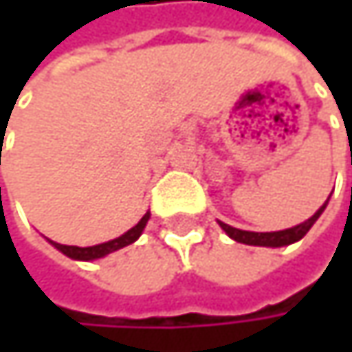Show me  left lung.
<instances>
[{"instance_id": "left-lung-1", "label": "left lung", "mask_w": 352, "mask_h": 352, "mask_svg": "<svg viewBox=\"0 0 352 352\" xmlns=\"http://www.w3.org/2000/svg\"><path fill=\"white\" fill-rule=\"evenodd\" d=\"M328 199H330V197H328ZM328 199L324 201V206H320V210H318L312 218H308L306 222H302V224H298V226H294V228H287V230H277V232H248V230H241V228H232V226H228V224H224V222H218V224L222 226V230H224L232 241L243 243V245L273 246V248L294 245V243H298L300 239H304V236L308 234V230L314 226V222L320 218V214L324 212Z\"/></svg>"}]
</instances>
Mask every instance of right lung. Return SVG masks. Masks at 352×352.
Listing matches in <instances>:
<instances>
[{
	"mask_svg": "<svg viewBox=\"0 0 352 352\" xmlns=\"http://www.w3.org/2000/svg\"><path fill=\"white\" fill-rule=\"evenodd\" d=\"M148 218H151V214L146 212L134 228H130V230L124 232L122 236H118V239H113V241H107V243H102V245L67 246L60 245V243H54V241H48V243L54 246V248H58L63 254H67L69 258H75V261H94V258H102V256H106V254L113 252V250H120V248H124V246L132 245L134 241H138V236L142 234V230H144Z\"/></svg>",
	"mask_w": 352,
	"mask_h": 352,
	"instance_id": "right-lung-1",
	"label": "right lung"
}]
</instances>
